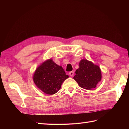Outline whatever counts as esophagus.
<instances>
[{
    "instance_id": "esophagus-1",
    "label": "esophagus",
    "mask_w": 129,
    "mask_h": 129,
    "mask_svg": "<svg viewBox=\"0 0 129 129\" xmlns=\"http://www.w3.org/2000/svg\"><path fill=\"white\" fill-rule=\"evenodd\" d=\"M69 74L70 75V76H73L74 75V72H73V71H72V72H70L69 73Z\"/></svg>"
}]
</instances>
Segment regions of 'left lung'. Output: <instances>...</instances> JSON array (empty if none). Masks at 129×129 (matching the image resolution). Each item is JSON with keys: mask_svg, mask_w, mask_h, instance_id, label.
Masks as SVG:
<instances>
[{"mask_svg": "<svg viewBox=\"0 0 129 129\" xmlns=\"http://www.w3.org/2000/svg\"><path fill=\"white\" fill-rule=\"evenodd\" d=\"M75 74L74 79L81 87L87 90L96 87L101 79L100 68L85 59L79 62V68L75 71Z\"/></svg>", "mask_w": 129, "mask_h": 129, "instance_id": "left-lung-1", "label": "left lung"}]
</instances>
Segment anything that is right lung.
I'll return each instance as SVG.
<instances>
[{
  "instance_id": "right-lung-1",
  "label": "right lung",
  "mask_w": 129,
  "mask_h": 129,
  "mask_svg": "<svg viewBox=\"0 0 129 129\" xmlns=\"http://www.w3.org/2000/svg\"><path fill=\"white\" fill-rule=\"evenodd\" d=\"M69 78L64 70L51 59L43 62L34 73L33 80L38 88L45 94L53 95L61 88L65 79Z\"/></svg>"
}]
</instances>
